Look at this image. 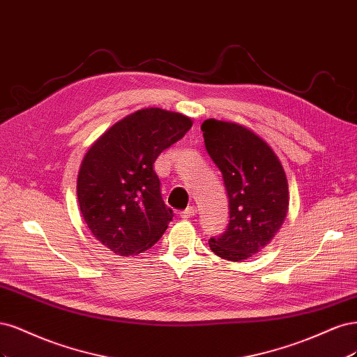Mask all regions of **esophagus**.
Returning a JSON list of instances; mask_svg holds the SVG:
<instances>
[{"instance_id": "1", "label": "esophagus", "mask_w": 357, "mask_h": 357, "mask_svg": "<svg viewBox=\"0 0 357 357\" xmlns=\"http://www.w3.org/2000/svg\"><path fill=\"white\" fill-rule=\"evenodd\" d=\"M194 215H195L194 206H188L187 209H183V211L179 213V216L182 218V220H188V218H191V216H194Z\"/></svg>"}]
</instances>
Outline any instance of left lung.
Listing matches in <instances>:
<instances>
[{"label":"left lung","mask_w":357,"mask_h":357,"mask_svg":"<svg viewBox=\"0 0 357 357\" xmlns=\"http://www.w3.org/2000/svg\"><path fill=\"white\" fill-rule=\"evenodd\" d=\"M204 145L221 170L228 194L229 222L211 237L213 254L241 261L268 245L289 208L283 166L270 145L245 126L209 119L203 121Z\"/></svg>","instance_id":"left-lung-1"}]
</instances>
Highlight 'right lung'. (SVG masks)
<instances>
[{
	"label": "right lung",
	"mask_w": 357,
	"mask_h": 357,
	"mask_svg": "<svg viewBox=\"0 0 357 357\" xmlns=\"http://www.w3.org/2000/svg\"><path fill=\"white\" fill-rule=\"evenodd\" d=\"M191 126L179 112L145 108L89 148L77 179L79 211L91 234L114 254H141L166 231L174 212L162 199L154 163Z\"/></svg>",
	"instance_id": "1"
}]
</instances>
